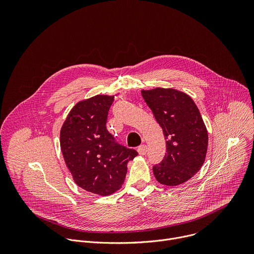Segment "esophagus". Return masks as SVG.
<instances>
[{"instance_id": "obj_1", "label": "esophagus", "mask_w": 254, "mask_h": 254, "mask_svg": "<svg viewBox=\"0 0 254 254\" xmlns=\"http://www.w3.org/2000/svg\"><path fill=\"white\" fill-rule=\"evenodd\" d=\"M137 152H138V154L139 155H146L147 154V152H148V147H147V144H144V143H142V144H140V146L137 148Z\"/></svg>"}]
</instances>
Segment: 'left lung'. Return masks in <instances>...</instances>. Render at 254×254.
Returning <instances> with one entry per match:
<instances>
[{"label":"left lung","instance_id":"1","mask_svg":"<svg viewBox=\"0 0 254 254\" xmlns=\"http://www.w3.org/2000/svg\"><path fill=\"white\" fill-rule=\"evenodd\" d=\"M141 95L163 128L167 153L153 167L163 185L177 186L188 181L202 167L208 147V133L193 99L172 88L142 90Z\"/></svg>","mask_w":254,"mask_h":254}]
</instances>
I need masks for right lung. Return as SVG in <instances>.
<instances>
[{
	"label": "right lung",
	"mask_w": 254,
	"mask_h": 254,
	"mask_svg": "<svg viewBox=\"0 0 254 254\" xmlns=\"http://www.w3.org/2000/svg\"><path fill=\"white\" fill-rule=\"evenodd\" d=\"M114 96L95 95L79 101L60 131V147L74 182L100 196L118 191L125 182L127 163L137 152L119 143L107 130Z\"/></svg>",
	"instance_id": "add662e5"
}]
</instances>
